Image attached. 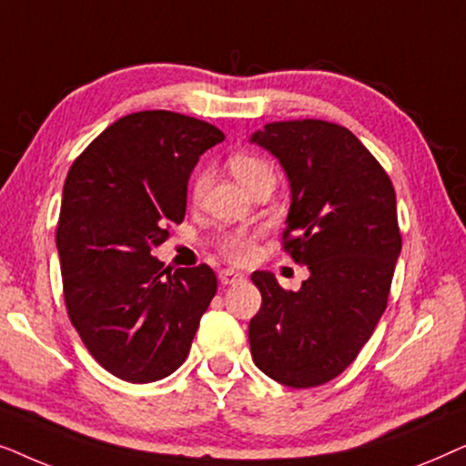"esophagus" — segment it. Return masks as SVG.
Wrapping results in <instances>:
<instances>
[{
    "label": "esophagus",
    "mask_w": 466,
    "mask_h": 466,
    "mask_svg": "<svg viewBox=\"0 0 466 466\" xmlns=\"http://www.w3.org/2000/svg\"><path fill=\"white\" fill-rule=\"evenodd\" d=\"M218 278H220L222 284H235V282H241V279H244V276H241V273L235 271V269H222L218 273Z\"/></svg>",
    "instance_id": "34e87169"
}]
</instances>
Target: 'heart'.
<instances>
[{"label":"heart","mask_w":466,"mask_h":466,"mask_svg":"<svg viewBox=\"0 0 466 466\" xmlns=\"http://www.w3.org/2000/svg\"><path fill=\"white\" fill-rule=\"evenodd\" d=\"M228 167H231L233 176L238 177L241 187H246L248 182L254 180V177H258L263 174H271L269 165H267L265 161H260V158H257V157H250V155H235L231 161H228ZM203 184H206V176L199 174L193 182V195L195 197L203 190ZM225 252L231 260H238V263H246V260L254 254L252 239L246 238V235H241V233L231 235V238L225 241Z\"/></svg>","instance_id":"1"}]
</instances>
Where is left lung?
<instances>
[{
    "label": "left lung",
    "instance_id": "obj_1",
    "mask_svg": "<svg viewBox=\"0 0 466 466\" xmlns=\"http://www.w3.org/2000/svg\"><path fill=\"white\" fill-rule=\"evenodd\" d=\"M250 144L289 177L284 248L309 269L299 290H284L271 271L252 273L263 297L248 327L252 360L284 386L327 384L359 356L386 309L400 254L397 195L346 127L271 123Z\"/></svg>",
    "mask_w": 466,
    "mask_h": 466
}]
</instances>
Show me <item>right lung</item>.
<instances>
[{
    "mask_svg": "<svg viewBox=\"0 0 466 466\" xmlns=\"http://www.w3.org/2000/svg\"><path fill=\"white\" fill-rule=\"evenodd\" d=\"M225 133L184 114L118 118L69 169L56 227L69 320L106 371L131 384L187 360L214 271L165 269L152 250L187 214L188 177Z\"/></svg>",
    "mask_w": 466,
    "mask_h": 466,
    "instance_id": "add662e5",
    "label": "right lung"
}]
</instances>
